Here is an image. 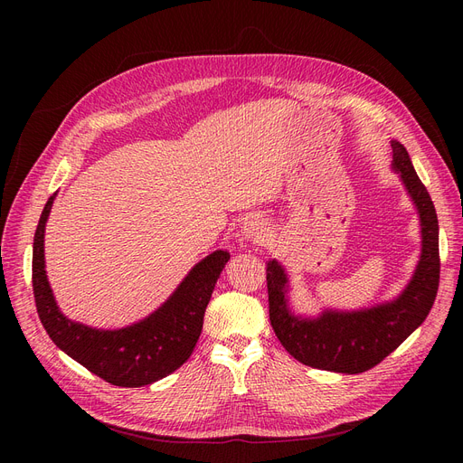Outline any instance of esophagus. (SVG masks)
<instances>
[{
	"instance_id": "34e87169",
	"label": "esophagus",
	"mask_w": 463,
	"mask_h": 463,
	"mask_svg": "<svg viewBox=\"0 0 463 463\" xmlns=\"http://www.w3.org/2000/svg\"><path fill=\"white\" fill-rule=\"evenodd\" d=\"M266 236H269V231H266L264 223L257 217L248 219V222L240 227V232H238L240 241H246V244H259V241H264Z\"/></svg>"
}]
</instances>
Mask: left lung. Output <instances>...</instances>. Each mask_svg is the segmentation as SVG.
<instances>
[{
    "instance_id": "1",
    "label": "left lung",
    "mask_w": 463,
    "mask_h": 463,
    "mask_svg": "<svg viewBox=\"0 0 463 463\" xmlns=\"http://www.w3.org/2000/svg\"><path fill=\"white\" fill-rule=\"evenodd\" d=\"M392 146V170L417 208L420 219V259L402 293L362 309H323L317 317L298 315L288 306V276L276 259L266 264L272 328L285 347L306 366L362 373L398 349L428 317L439 287V223L430 193L415 173L403 144Z\"/></svg>"
}]
</instances>
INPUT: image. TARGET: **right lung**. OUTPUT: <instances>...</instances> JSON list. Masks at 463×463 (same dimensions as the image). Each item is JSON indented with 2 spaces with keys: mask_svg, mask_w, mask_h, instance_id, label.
Returning <instances> with one entry per match:
<instances>
[{
  "mask_svg": "<svg viewBox=\"0 0 463 463\" xmlns=\"http://www.w3.org/2000/svg\"><path fill=\"white\" fill-rule=\"evenodd\" d=\"M56 193L46 201L33 236L32 279L39 319L52 342L97 377L116 386L152 384L191 356L203 330L204 311L231 255L217 250L189 270L154 313L124 328L103 330L71 321L60 311L44 270V227Z\"/></svg>",
  "mask_w": 463,
  "mask_h": 463,
  "instance_id": "add662e5",
  "label": "right lung"
}]
</instances>
